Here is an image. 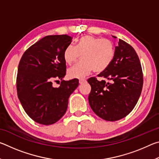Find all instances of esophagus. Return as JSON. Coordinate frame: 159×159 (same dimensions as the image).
Wrapping results in <instances>:
<instances>
[{
  "mask_svg": "<svg viewBox=\"0 0 159 159\" xmlns=\"http://www.w3.org/2000/svg\"><path fill=\"white\" fill-rule=\"evenodd\" d=\"M86 83V79H81L79 80V83H80V84H83V83Z\"/></svg>",
  "mask_w": 159,
  "mask_h": 159,
  "instance_id": "34e87169",
  "label": "esophagus"
}]
</instances>
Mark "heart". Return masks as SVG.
Listing matches in <instances>:
<instances>
[{
    "label": "heart",
    "instance_id": "heart-1",
    "mask_svg": "<svg viewBox=\"0 0 159 159\" xmlns=\"http://www.w3.org/2000/svg\"><path fill=\"white\" fill-rule=\"evenodd\" d=\"M80 56V63L68 70L72 79H83L94 70L102 72L107 69L114 56V48L107 39L93 36H84L76 42V45H69L64 51V60L68 64L74 63Z\"/></svg>",
    "mask_w": 159,
    "mask_h": 159
}]
</instances>
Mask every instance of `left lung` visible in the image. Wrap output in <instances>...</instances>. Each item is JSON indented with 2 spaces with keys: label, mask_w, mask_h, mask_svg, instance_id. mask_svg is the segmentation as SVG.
<instances>
[{
  "label": "left lung",
  "mask_w": 159,
  "mask_h": 159,
  "mask_svg": "<svg viewBox=\"0 0 159 159\" xmlns=\"http://www.w3.org/2000/svg\"><path fill=\"white\" fill-rule=\"evenodd\" d=\"M98 76L111 83L99 81L95 77L88 80L91 86L88 96L91 109L99 117L109 121L125 117L136 105L143 85L141 64L134 48L119 39L112 61Z\"/></svg>",
  "instance_id": "obj_1"
}]
</instances>
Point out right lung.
I'll use <instances>...</instances> for the list:
<instances>
[{"instance_id": "right-lung-1", "label": "right lung", "mask_w": 159, "mask_h": 159, "mask_svg": "<svg viewBox=\"0 0 159 159\" xmlns=\"http://www.w3.org/2000/svg\"><path fill=\"white\" fill-rule=\"evenodd\" d=\"M72 38L52 35L43 38L26 50L18 66L17 91L25 112L34 121L51 125L66 111L69 96L79 86V80H62L66 75L64 51ZM62 80L60 86L54 81ZM60 84V83H59Z\"/></svg>"}]
</instances>
